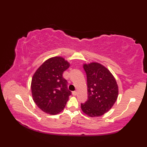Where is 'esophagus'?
Listing matches in <instances>:
<instances>
[{
  "label": "esophagus",
  "instance_id": "obj_1",
  "mask_svg": "<svg viewBox=\"0 0 147 147\" xmlns=\"http://www.w3.org/2000/svg\"><path fill=\"white\" fill-rule=\"evenodd\" d=\"M72 95H73V96H76L77 95V92H76V91L73 92V93H72Z\"/></svg>",
  "mask_w": 147,
  "mask_h": 147
}]
</instances>
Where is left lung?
Segmentation results:
<instances>
[{
  "label": "left lung",
  "instance_id": "1",
  "mask_svg": "<svg viewBox=\"0 0 147 147\" xmlns=\"http://www.w3.org/2000/svg\"><path fill=\"white\" fill-rule=\"evenodd\" d=\"M88 87V100L81 104L82 111L90 117L104 115L112 108L118 96V86L107 68L92 62L83 65Z\"/></svg>",
  "mask_w": 147,
  "mask_h": 147
}]
</instances>
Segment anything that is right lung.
<instances>
[{
	"label": "right lung",
	"instance_id": "obj_1",
	"mask_svg": "<svg viewBox=\"0 0 147 147\" xmlns=\"http://www.w3.org/2000/svg\"><path fill=\"white\" fill-rule=\"evenodd\" d=\"M69 65L63 57H52L43 62L33 74L31 84L33 101L47 114L60 113L71 95L67 80L62 76Z\"/></svg>",
	"mask_w": 147,
	"mask_h": 147
}]
</instances>
